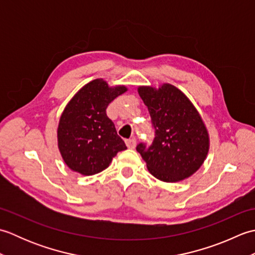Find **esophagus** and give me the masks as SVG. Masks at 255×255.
<instances>
[{
	"mask_svg": "<svg viewBox=\"0 0 255 255\" xmlns=\"http://www.w3.org/2000/svg\"><path fill=\"white\" fill-rule=\"evenodd\" d=\"M126 145L129 149H134V147H136V140H134V139H127L126 140Z\"/></svg>",
	"mask_w": 255,
	"mask_h": 255,
	"instance_id": "34e87169",
	"label": "esophagus"
}]
</instances>
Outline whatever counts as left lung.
<instances>
[{
    "label": "left lung",
    "instance_id": "1",
    "mask_svg": "<svg viewBox=\"0 0 255 255\" xmlns=\"http://www.w3.org/2000/svg\"><path fill=\"white\" fill-rule=\"evenodd\" d=\"M138 93L150 113L154 130L150 145L140 142L137 151L154 177L178 182L196 172L209 149L208 132L196 108L171 84L155 90L140 86Z\"/></svg>",
    "mask_w": 255,
    "mask_h": 255
}]
</instances>
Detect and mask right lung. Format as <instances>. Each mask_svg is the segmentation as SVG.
<instances>
[{
    "instance_id": "right-lung-1",
    "label": "right lung",
    "mask_w": 255,
    "mask_h": 255,
    "mask_svg": "<svg viewBox=\"0 0 255 255\" xmlns=\"http://www.w3.org/2000/svg\"><path fill=\"white\" fill-rule=\"evenodd\" d=\"M125 86L110 88L102 79L84 85L64 108L58 127V145L70 169L93 175L110 165L119 151L126 150L106 108Z\"/></svg>"
}]
</instances>
